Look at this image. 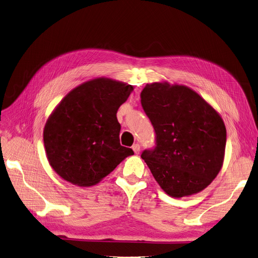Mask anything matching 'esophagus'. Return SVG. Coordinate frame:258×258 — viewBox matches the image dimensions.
Masks as SVG:
<instances>
[{"mask_svg": "<svg viewBox=\"0 0 258 258\" xmlns=\"http://www.w3.org/2000/svg\"><path fill=\"white\" fill-rule=\"evenodd\" d=\"M132 149H133V151H134V153L135 154H139L140 153V145L138 144V143H136V144H134L133 147H132Z\"/></svg>", "mask_w": 258, "mask_h": 258, "instance_id": "esophagus-1", "label": "esophagus"}]
</instances>
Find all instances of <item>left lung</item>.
Instances as JSON below:
<instances>
[{
    "instance_id": "left-lung-1",
    "label": "left lung",
    "mask_w": 258,
    "mask_h": 258,
    "mask_svg": "<svg viewBox=\"0 0 258 258\" xmlns=\"http://www.w3.org/2000/svg\"><path fill=\"white\" fill-rule=\"evenodd\" d=\"M141 104L156 133V148L141 158L173 198L205 189L225 160L227 130L218 111L192 88L166 81L147 84Z\"/></svg>"
}]
</instances>
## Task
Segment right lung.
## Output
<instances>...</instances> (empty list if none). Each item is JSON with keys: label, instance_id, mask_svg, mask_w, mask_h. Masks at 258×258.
Returning a JSON list of instances; mask_svg holds the SVG:
<instances>
[{"label": "right lung", "instance_id": "1", "mask_svg": "<svg viewBox=\"0 0 258 258\" xmlns=\"http://www.w3.org/2000/svg\"><path fill=\"white\" fill-rule=\"evenodd\" d=\"M134 87L95 78L72 89L54 107L43 140L47 160L62 179L78 186L95 185L134 154L120 144L116 116Z\"/></svg>", "mask_w": 258, "mask_h": 258}]
</instances>
